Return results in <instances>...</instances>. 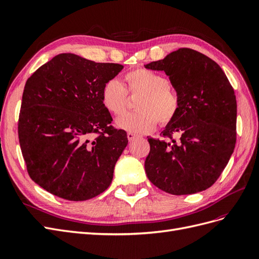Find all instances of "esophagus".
Instances as JSON below:
<instances>
[{"label": "esophagus", "instance_id": "1", "mask_svg": "<svg viewBox=\"0 0 259 259\" xmlns=\"http://www.w3.org/2000/svg\"><path fill=\"white\" fill-rule=\"evenodd\" d=\"M136 137L137 136L135 134H133V133H127V138H128L130 142H132V140H134Z\"/></svg>", "mask_w": 259, "mask_h": 259}]
</instances>
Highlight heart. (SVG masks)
<instances>
[{
  "instance_id": "obj_1",
  "label": "heart",
  "mask_w": 259,
  "mask_h": 259,
  "mask_svg": "<svg viewBox=\"0 0 259 259\" xmlns=\"http://www.w3.org/2000/svg\"><path fill=\"white\" fill-rule=\"evenodd\" d=\"M124 79L131 95L139 96L135 104L138 111L117 117V127L135 134H146L155 128L156 121L160 125H166L174 119L178 112L179 98L169 88L165 76L139 68L125 74ZM101 101L109 112L121 114L126 110L127 92L120 81L111 79L103 86Z\"/></svg>"
}]
</instances>
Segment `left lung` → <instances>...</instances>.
Segmentation results:
<instances>
[{
  "label": "left lung",
  "mask_w": 259,
  "mask_h": 259,
  "mask_svg": "<svg viewBox=\"0 0 259 259\" xmlns=\"http://www.w3.org/2000/svg\"><path fill=\"white\" fill-rule=\"evenodd\" d=\"M145 68L165 72L179 98L178 112L161 133L163 138H148L149 180L175 195L206 190L236 146L237 100L231 84L214 60L191 49L171 52Z\"/></svg>",
  "instance_id": "8db88e82"
}]
</instances>
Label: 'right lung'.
Returning <instances> with one entry per match:
<instances>
[{"label": "right lung", "mask_w": 259, "mask_h": 259, "mask_svg": "<svg viewBox=\"0 0 259 259\" xmlns=\"http://www.w3.org/2000/svg\"><path fill=\"white\" fill-rule=\"evenodd\" d=\"M123 68L65 53L27 80L19 144L31 179L46 191L69 201H85L110 186L128 139L126 132L110 125L101 90ZM93 134L100 135L91 141Z\"/></svg>", "instance_id": "obj_1"}]
</instances>
